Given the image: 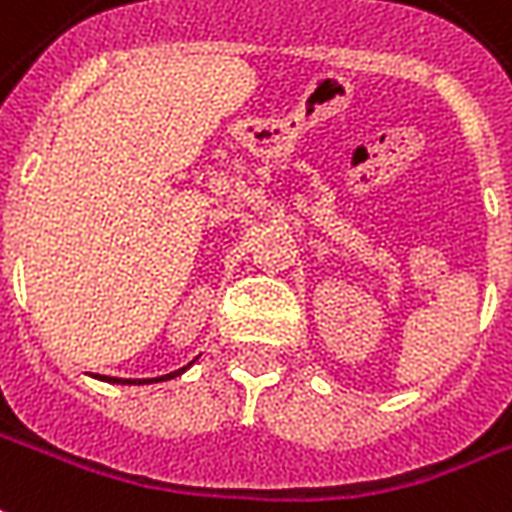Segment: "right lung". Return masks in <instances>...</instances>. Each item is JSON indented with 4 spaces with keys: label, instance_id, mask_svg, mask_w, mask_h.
Masks as SVG:
<instances>
[{
    "label": "right lung",
    "instance_id": "obj_1",
    "mask_svg": "<svg viewBox=\"0 0 512 512\" xmlns=\"http://www.w3.org/2000/svg\"><path fill=\"white\" fill-rule=\"evenodd\" d=\"M192 363H195V361H192ZM192 363L181 366V369H176V372L162 374V377H151V380H121V377H102V374H94V377H97V380H105V382H116V385H151V382H165V380H173V377H181V374L187 372Z\"/></svg>",
    "mask_w": 512,
    "mask_h": 512
}]
</instances>
